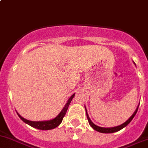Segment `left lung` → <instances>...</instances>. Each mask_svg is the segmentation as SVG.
<instances>
[{
    "label": "left lung",
    "mask_w": 148,
    "mask_h": 148,
    "mask_svg": "<svg viewBox=\"0 0 148 148\" xmlns=\"http://www.w3.org/2000/svg\"><path fill=\"white\" fill-rule=\"evenodd\" d=\"M138 107H139V105H138V106L137 107L136 110H135V111L134 112V113L132 115V116H131L130 118L127 120V121L125 122L124 123H123V124L120 125L116 126V127H99V126H97V125H96L94 124V123L91 121V120L90 119L89 116H88V112H87V110H86V108H85V111H86V115H87V118H88V123H89L91 127L94 129V130L97 131V132H103V133H112V132H118V131L120 130L121 129L124 128L125 127H126V126H127V125L130 123L131 120L133 119V118L135 117V115H136L137 112H138Z\"/></svg>",
    "instance_id": "left-lung-1"
}]
</instances>
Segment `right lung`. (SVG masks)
Returning a JSON list of instances; mask_svg holds the SVG:
<instances>
[{
  "label": "right lung",
  "mask_w": 148,
  "mask_h": 148,
  "mask_svg": "<svg viewBox=\"0 0 148 148\" xmlns=\"http://www.w3.org/2000/svg\"><path fill=\"white\" fill-rule=\"evenodd\" d=\"M75 96V93L73 95H71V97L68 99V100L67 101L66 104L64 106L63 110H61V112L58 115V116H56L54 119H52L50 120H45V121H31V120H28L25 119L24 118H23L18 112L17 114L19 116V118H21L24 123H25L26 124L29 125L31 127H35V128H37L38 130H52V129H54L56 127H57L60 123L63 121V119L64 116L65 115L67 112V110H68V106H69L70 103H71V100H73Z\"/></svg>",
  "instance_id": "obj_1"
}]
</instances>
